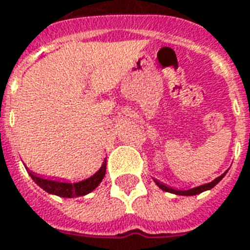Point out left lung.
Instances as JSON below:
<instances>
[{
  "label": "left lung",
  "mask_w": 250,
  "mask_h": 250,
  "mask_svg": "<svg viewBox=\"0 0 250 250\" xmlns=\"http://www.w3.org/2000/svg\"><path fill=\"white\" fill-rule=\"evenodd\" d=\"M227 172L228 171H226L223 175H220L219 177H216V179L212 180L211 183L204 184V185H198V187L191 188V189H187V190H183V189H176V188L168 187V185H166V184H163V183H160L159 180H156V179H154V181H155L156 185H158V187H159L162 190L168 191V193H173V194H177V195H195V194H199V193H202V191H206V190H210V189H212V188L215 187L216 184L219 183L220 180L223 179Z\"/></svg>",
  "instance_id": "obj_1"
}]
</instances>
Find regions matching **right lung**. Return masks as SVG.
Returning <instances> with one entry per match:
<instances>
[{
  "instance_id": "obj_1",
  "label": "right lung",
  "mask_w": 250,
  "mask_h": 250,
  "mask_svg": "<svg viewBox=\"0 0 250 250\" xmlns=\"http://www.w3.org/2000/svg\"><path fill=\"white\" fill-rule=\"evenodd\" d=\"M26 169L28 175L31 176V179L34 180L35 183L46 193L63 197V198H74V197H82V195L88 194L99 187V184L103 181L104 176H105L107 160H104L98 172H95L94 175L90 176L88 179H84L82 181H78V183H70V181H65V180L45 179V177L36 175L35 172L30 171L27 167Z\"/></svg>"
}]
</instances>
